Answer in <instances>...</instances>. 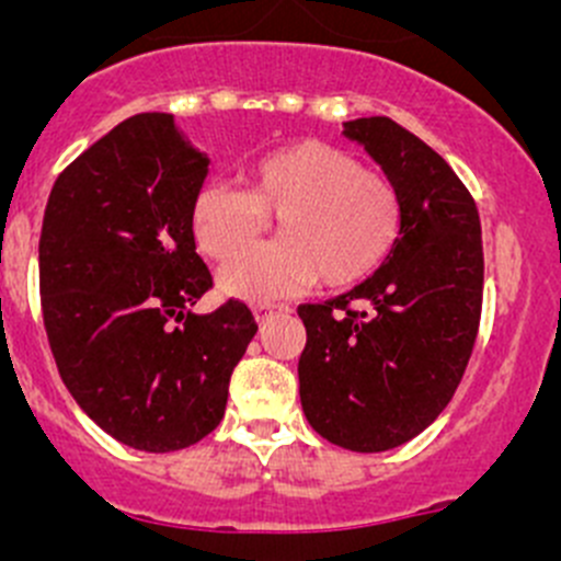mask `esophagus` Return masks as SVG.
Segmentation results:
<instances>
[{
    "instance_id": "obj_1",
    "label": "esophagus",
    "mask_w": 561,
    "mask_h": 561,
    "mask_svg": "<svg viewBox=\"0 0 561 561\" xmlns=\"http://www.w3.org/2000/svg\"><path fill=\"white\" fill-rule=\"evenodd\" d=\"M285 304H271V301H260V304H254L252 307V312H254V320L257 322H265L268 320L271 314L274 312H285Z\"/></svg>"
}]
</instances>
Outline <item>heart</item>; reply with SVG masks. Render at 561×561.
<instances>
[{"label": "heart", "instance_id": "obj_1", "mask_svg": "<svg viewBox=\"0 0 561 561\" xmlns=\"http://www.w3.org/2000/svg\"><path fill=\"white\" fill-rule=\"evenodd\" d=\"M268 216L280 241L245 253ZM404 206L386 173L339 146L301 140L282 146L247 171V190H197L190 230L211 260L245 254L219 271V287L247 301H271L320 282L342 290L375 274L399 241Z\"/></svg>", "mask_w": 561, "mask_h": 561}]
</instances>
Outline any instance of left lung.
<instances>
[{"label": "left lung", "mask_w": 561, "mask_h": 561, "mask_svg": "<svg viewBox=\"0 0 561 561\" xmlns=\"http://www.w3.org/2000/svg\"><path fill=\"white\" fill-rule=\"evenodd\" d=\"M404 206L399 241L366 282L301 304L298 382L320 437L358 454L399 448L432 426L467 371L483 309V239L454 168L388 116L355 118Z\"/></svg>", "instance_id": "obj_1"}]
</instances>
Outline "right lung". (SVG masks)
<instances>
[{
	"label": "right lung",
	"mask_w": 561,
	"mask_h": 561,
	"mask_svg": "<svg viewBox=\"0 0 561 561\" xmlns=\"http://www.w3.org/2000/svg\"><path fill=\"white\" fill-rule=\"evenodd\" d=\"M208 160L171 113H138L54 181L39 230V307L61 382L118 443L171 454L219 426L257 322L214 287L190 211Z\"/></svg>",
	"instance_id": "right-lung-1"
}]
</instances>
